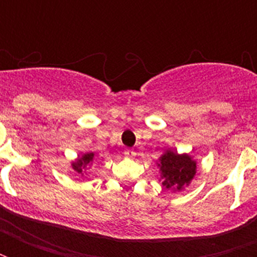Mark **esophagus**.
<instances>
[{"label": "esophagus", "mask_w": 257, "mask_h": 257, "mask_svg": "<svg viewBox=\"0 0 257 257\" xmlns=\"http://www.w3.org/2000/svg\"><path fill=\"white\" fill-rule=\"evenodd\" d=\"M135 155H136V153H135V151H133V149H125V151H124V156L125 157H129V159H132V157H135Z\"/></svg>", "instance_id": "1"}]
</instances>
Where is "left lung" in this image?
Listing matches in <instances>:
<instances>
[{
    "mask_svg": "<svg viewBox=\"0 0 257 257\" xmlns=\"http://www.w3.org/2000/svg\"><path fill=\"white\" fill-rule=\"evenodd\" d=\"M160 171L164 177L163 185L168 189H181L188 185L196 173V163L188 155L167 152L160 159Z\"/></svg>",
    "mask_w": 257,
    "mask_h": 257,
    "instance_id": "1",
    "label": "left lung"
}]
</instances>
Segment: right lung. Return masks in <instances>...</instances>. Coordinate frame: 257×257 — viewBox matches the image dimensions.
Listing matches in <instances>:
<instances>
[{
    "mask_svg": "<svg viewBox=\"0 0 257 257\" xmlns=\"http://www.w3.org/2000/svg\"><path fill=\"white\" fill-rule=\"evenodd\" d=\"M93 153H86V155H84L82 157H80L77 161H74L73 164H72V167H73V169L77 173H80V175H84V171H85V168L88 167L90 163H92L93 160Z\"/></svg>",
    "mask_w": 257,
    "mask_h": 257,
    "instance_id": "right-lung-1",
    "label": "right lung"
}]
</instances>
